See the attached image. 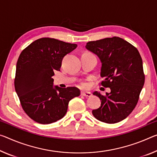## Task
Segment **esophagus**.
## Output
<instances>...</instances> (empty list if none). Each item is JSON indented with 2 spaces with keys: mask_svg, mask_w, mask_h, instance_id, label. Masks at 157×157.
Here are the masks:
<instances>
[{
  "mask_svg": "<svg viewBox=\"0 0 157 157\" xmlns=\"http://www.w3.org/2000/svg\"><path fill=\"white\" fill-rule=\"evenodd\" d=\"M81 95L84 97H90L91 96V94L90 92H84V91H82L81 92Z\"/></svg>",
  "mask_w": 157,
  "mask_h": 157,
  "instance_id": "esophagus-1",
  "label": "esophagus"
}]
</instances>
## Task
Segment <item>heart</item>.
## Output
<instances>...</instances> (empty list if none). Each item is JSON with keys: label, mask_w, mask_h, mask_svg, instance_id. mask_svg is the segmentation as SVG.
Listing matches in <instances>:
<instances>
[{"label": "heart", "mask_w": 157, "mask_h": 157, "mask_svg": "<svg viewBox=\"0 0 157 157\" xmlns=\"http://www.w3.org/2000/svg\"><path fill=\"white\" fill-rule=\"evenodd\" d=\"M84 86V84H82V86Z\"/></svg>", "instance_id": "heart-1"}]
</instances>
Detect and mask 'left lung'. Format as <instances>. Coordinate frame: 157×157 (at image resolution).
<instances>
[{
    "label": "left lung",
    "mask_w": 157,
    "mask_h": 157,
    "mask_svg": "<svg viewBox=\"0 0 157 157\" xmlns=\"http://www.w3.org/2000/svg\"><path fill=\"white\" fill-rule=\"evenodd\" d=\"M86 49L98 57L101 63V84L110 89L101 99L98 109L92 110L94 117L108 124L124 120L138 103L145 83L143 61L135 47L119 37L108 38L86 43Z\"/></svg>",
    "instance_id": "1"
}]
</instances>
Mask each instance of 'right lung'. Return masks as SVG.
<instances>
[{
    "label": "right lung",
    "mask_w": 157,
    "mask_h": 157,
    "mask_svg": "<svg viewBox=\"0 0 157 157\" xmlns=\"http://www.w3.org/2000/svg\"><path fill=\"white\" fill-rule=\"evenodd\" d=\"M77 46L43 38L30 44L19 55L14 87L22 108L36 122L48 124L63 118L69 101L80 94L78 88L54 86L52 78L63 57Z\"/></svg>",
    "instance_id": "obj_1"
}]
</instances>
